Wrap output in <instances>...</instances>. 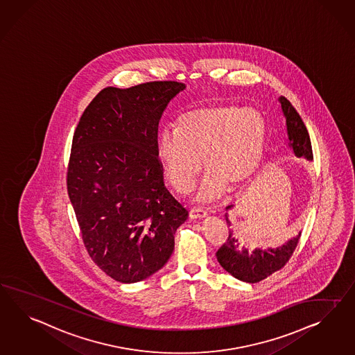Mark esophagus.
<instances>
[{"label": "esophagus", "mask_w": 355, "mask_h": 355, "mask_svg": "<svg viewBox=\"0 0 355 355\" xmlns=\"http://www.w3.org/2000/svg\"><path fill=\"white\" fill-rule=\"evenodd\" d=\"M207 216V211L200 207H194V209H189V218L196 220V218H203Z\"/></svg>", "instance_id": "esophagus-1"}]
</instances>
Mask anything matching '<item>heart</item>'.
I'll use <instances>...</instances> for the list:
<instances>
[{"label":"heart","instance_id":"1","mask_svg":"<svg viewBox=\"0 0 355 355\" xmlns=\"http://www.w3.org/2000/svg\"><path fill=\"white\" fill-rule=\"evenodd\" d=\"M266 122L254 108L212 104L188 110L178 128H166L157 140V158L173 188L187 193L200 170V155L209 171L197 200L218 198L227 187H245L257 171L266 141Z\"/></svg>","mask_w":355,"mask_h":355}]
</instances>
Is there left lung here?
<instances>
[{
	"label": "left lung",
	"mask_w": 355,
	"mask_h": 355,
	"mask_svg": "<svg viewBox=\"0 0 355 355\" xmlns=\"http://www.w3.org/2000/svg\"><path fill=\"white\" fill-rule=\"evenodd\" d=\"M282 107L283 114L286 117L287 135H288V146L292 152L299 158H305L308 161L313 159L311 143L306 126L304 125L300 114L292 107L291 103L284 96L279 98ZM233 206H227L230 209ZM227 227H230V220L225 214ZM300 234L286 242L282 247L278 248H254L250 251L245 248L243 242L229 229V236L227 242L221 245L216 252V257L220 265L232 274L234 278L247 283H257L268 278L269 275L281 270L283 266L290 260L296 245L299 243Z\"/></svg>",
	"instance_id": "1"
}]
</instances>
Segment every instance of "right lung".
Here are the masks:
<instances>
[{
	"instance_id": "1",
	"label": "right lung",
	"mask_w": 355,
	"mask_h": 355,
	"mask_svg": "<svg viewBox=\"0 0 355 355\" xmlns=\"http://www.w3.org/2000/svg\"><path fill=\"white\" fill-rule=\"evenodd\" d=\"M185 85L107 87L73 135L67 189L92 261L114 281L140 282L168 261L188 211L164 182L158 123Z\"/></svg>"
}]
</instances>
